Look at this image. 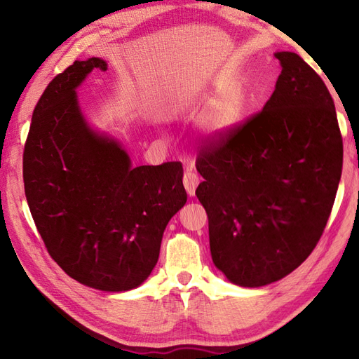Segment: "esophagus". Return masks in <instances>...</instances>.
Here are the masks:
<instances>
[{
	"label": "esophagus",
	"mask_w": 359,
	"mask_h": 359,
	"mask_svg": "<svg viewBox=\"0 0 359 359\" xmlns=\"http://www.w3.org/2000/svg\"><path fill=\"white\" fill-rule=\"evenodd\" d=\"M199 175H197L193 170H187L185 171V175H184V185H185V189L187 193L189 196H194L196 194V188L197 185H199Z\"/></svg>",
	"instance_id": "esophagus-1"
}]
</instances>
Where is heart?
Masks as SVG:
<instances>
[{"label":"heart","mask_w":359,"mask_h":359,"mask_svg":"<svg viewBox=\"0 0 359 359\" xmlns=\"http://www.w3.org/2000/svg\"><path fill=\"white\" fill-rule=\"evenodd\" d=\"M245 116V98L239 89L220 93L216 103L203 117V128L212 137H228L242 123Z\"/></svg>","instance_id":"b5f03b06"}]
</instances>
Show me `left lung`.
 Listing matches in <instances>:
<instances>
[{
  "label": "left lung",
  "mask_w": 359,
  "mask_h": 359,
  "mask_svg": "<svg viewBox=\"0 0 359 359\" xmlns=\"http://www.w3.org/2000/svg\"><path fill=\"white\" fill-rule=\"evenodd\" d=\"M264 109L196 158V196L208 215L212 262L233 284L262 287L296 270L330 217L342 137L323 79L294 52Z\"/></svg>",
  "instance_id": "left-lung-1"
}]
</instances>
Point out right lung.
<instances>
[{"label":"right lung","mask_w":359,"mask_h":359,"mask_svg":"<svg viewBox=\"0 0 359 359\" xmlns=\"http://www.w3.org/2000/svg\"><path fill=\"white\" fill-rule=\"evenodd\" d=\"M102 58L74 62L38 100L22 152L30 215L66 274L102 292L139 287L163 231L187 202L180 162L131 166L126 151L88 126L77 89Z\"/></svg>","instance_id":"add662e5"}]
</instances>
